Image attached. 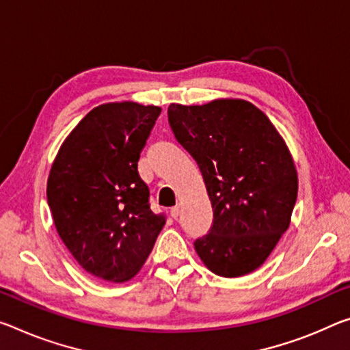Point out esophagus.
Listing matches in <instances>:
<instances>
[{
	"label": "esophagus",
	"instance_id": "obj_1",
	"mask_svg": "<svg viewBox=\"0 0 350 350\" xmlns=\"http://www.w3.org/2000/svg\"><path fill=\"white\" fill-rule=\"evenodd\" d=\"M170 215H171V216H173V218H174V219H177V218H179V215H180V208H179V207H177V205H176V207H173V208H171V210H170Z\"/></svg>",
	"mask_w": 350,
	"mask_h": 350
}]
</instances>
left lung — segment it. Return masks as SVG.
Segmentation results:
<instances>
[{
  "label": "left lung",
  "mask_w": 350,
  "mask_h": 350,
  "mask_svg": "<svg viewBox=\"0 0 350 350\" xmlns=\"http://www.w3.org/2000/svg\"><path fill=\"white\" fill-rule=\"evenodd\" d=\"M176 140L196 160L213 208L195 249L212 273L240 277L265 263L290 226L297 173L284 138L243 99L171 104Z\"/></svg>",
  "instance_id": "8db88e82"
}]
</instances>
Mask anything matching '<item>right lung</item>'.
Listing matches in <instances>:
<instances>
[{
	"label": "right lung",
	"instance_id": "1",
	"mask_svg": "<svg viewBox=\"0 0 350 350\" xmlns=\"http://www.w3.org/2000/svg\"><path fill=\"white\" fill-rule=\"evenodd\" d=\"M160 112L137 103L98 105L66 137L49 171L46 196L57 234L98 279H132L165 226L137 171Z\"/></svg>",
	"mask_w": 350,
	"mask_h": 350
}]
</instances>
